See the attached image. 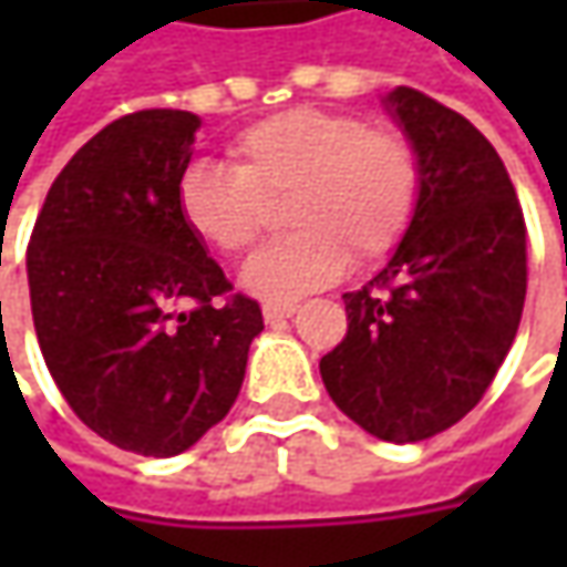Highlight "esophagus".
Returning <instances> with one entry per match:
<instances>
[{"mask_svg":"<svg viewBox=\"0 0 567 567\" xmlns=\"http://www.w3.org/2000/svg\"><path fill=\"white\" fill-rule=\"evenodd\" d=\"M299 312V306L293 302H265V321L274 324V321H284V318H290Z\"/></svg>","mask_w":567,"mask_h":567,"instance_id":"1","label":"esophagus"}]
</instances>
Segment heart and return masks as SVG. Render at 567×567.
Masks as SVG:
<instances>
[{
  "instance_id": "b5f03b06",
  "label": "heart",
  "mask_w": 567,
  "mask_h": 567,
  "mask_svg": "<svg viewBox=\"0 0 567 567\" xmlns=\"http://www.w3.org/2000/svg\"><path fill=\"white\" fill-rule=\"evenodd\" d=\"M229 169L188 164L176 179V214L192 236L224 255L249 251L284 203L293 227L243 271L265 299L290 302L334 284L343 268L388 258L423 202V161L410 135L357 113L293 106L258 120L227 147Z\"/></svg>"
}]
</instances>
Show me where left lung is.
Returning <instances> with one entry per match:
<instances>
[{
	"label": "left lung",
	"instance_id": "1",
	"mask_svg": "<svg viewBox=\"0 0 567 567\" xmlns=\"http://www.w3.org/2000/svg\"><path fill=\"white\" fill-rule=\"evenodd\" d=\"M388 106L423 161L416 220L362 290L347 338L321 357L340 410L384 442H423L464 420L512 350L527 296V224L489 138L413 87Z\"/></svg>",
	"mask_w": 567,
	"mask_h": 567
}]
</instances>
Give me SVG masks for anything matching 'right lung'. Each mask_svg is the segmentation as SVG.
<instances>
[{
  "mask_svg": "<svg viewBox=\"0 0 567 567\" xmlns=\"http://www.w3.org/2000/svg\"><path fill=\"white\" fill-rule=\"evenodd\" d=\"M198 128L186 110L110 122L62 166L28 243L55 388L100 439L144 457H173L227 416L265 328L176 214Z\"/></svg>",
  "mask_w": 567,
  "mask_h": 567,
  "instance_id": "1",
  "label": "right lung"
}]
</instances>
